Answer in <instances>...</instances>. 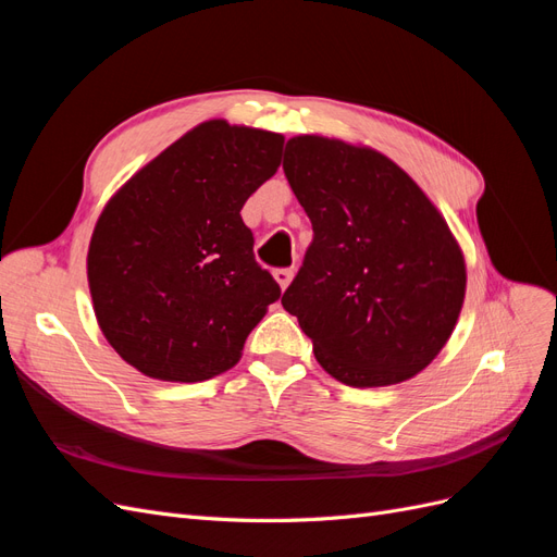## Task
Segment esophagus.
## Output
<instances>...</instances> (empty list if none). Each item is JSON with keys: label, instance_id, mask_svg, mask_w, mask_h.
Returning a JSON list of instances; mask_svg holds the SVG:
<instances>
[{"label": "esophagus", "instance_id": "esophagus-1", "mask_svg": "<svg viewBox=\"0 0 557 557\" xmlns=\"http://www.w3.org/2000/svg\"><path fill=\"white\" fill-rule=\"evenodd\" d=\"M293 269H276L274 272V278H276V283L281 285V290H285L290 285V281H293Z\"/></svg>", "mask_w": 557, "mask_h": 557}]
</instances>
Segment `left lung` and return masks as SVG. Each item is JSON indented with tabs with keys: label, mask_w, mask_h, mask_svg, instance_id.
Here are the masks:
<instances>
[{
	"label": "left lung",
	"mask_w": 557,
	"mask_h": 557,
	"mask_svg": "<svg viewBox=\"0 0 557 557\" xmlns=\"http://www.w3.org/2000/svg\"><path fill=\"white\" fill-rule=\"evenodd\" d=\"M283 172L313 242L281 305L320 367L352 387L423 372L458 323L467 285L442 213L393 160L339 139L293 137Z\"/></svg>",
	"instance_id": "left-lung-1"
}]
</instances>
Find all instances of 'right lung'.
<instances>
[{
  "instance_id": "1",
  "label": "right lung",
  "mask_w": 557,
  "mask_h": 557,
  "mask_svg": "<svg viewBox=\"0 0 557 557\" xmlns=\"http://www.w3.org/2000/svg\"><path fill=\"white\" fill-rule=\"evenodd\" d=\"M276 132L201 123L117 190L95 225L97 323L127 364L160 381L227 372L281 297L252 256L246 199L281 164Z\"/></svg>"
}]
</instances>
